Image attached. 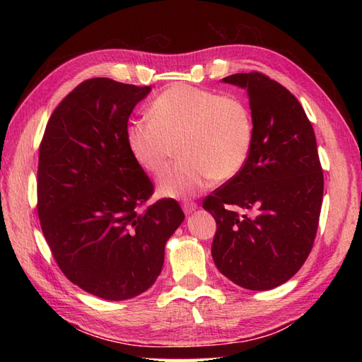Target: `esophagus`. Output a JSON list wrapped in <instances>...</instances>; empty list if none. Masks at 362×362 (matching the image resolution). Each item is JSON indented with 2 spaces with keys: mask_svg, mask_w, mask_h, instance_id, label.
Instances as JSON below:
<instances>
[{
  "mask_svg": "<svg viewBox=\"0 0 362 362\" xmlns=\"http://www.w3.org/2000/svg\"><path fill=\"white\" fill-rule=\"evenodd\" d=\"M182 209H183V211H185L187 214H189V213H193V211H196V209H197V204L196 202H183L182 204Z\"/></svg>",
  "mask_w": 362,
  "mask_h": 362,
  "instance_id": "obj_1",
  "label": "esophagus"
}]
</instances>
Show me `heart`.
Wrapping results in <instances>:
<instances>
[{"label": "heart", "mask_w": 362, "mask_h": 362, "mask_svg": "<svg viewBox=\"0 0 362 362\" xmlns=\"http://www.w3.org/2000/svg\"><path fill=\"white\" fill-rule=\"evenodd\" d=\"M253 122L236 96L183 83L168 87L148 107V118L129 122L127 148L144 173L166 169L177 144L180 160L158 180L160 196L187 199L214 179H232L249 157Z\"/></svg>", "instance_id": "1"}]
</instances>
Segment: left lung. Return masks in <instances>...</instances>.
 <instances>
[{"mask_svg": "<svg viewBox=\"0 0 362 362\" xmlns=\"http://www.w3.org/2000/svg\"><path fill=\"white\" fill-rule=\"evenodd\" d=\"M247 88L253 122L249 157L202 206L216 221L211 255L222 275L250 291L280 286L308 258L317 233L324 173L302 104L269 76H227Z\"/></svg>", "mask_w": 362, "mask_h": 362, "instance_id": "obj_1", "label": "left lung"}]
</instances>
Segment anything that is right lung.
Wrapping results in <instances>:
<instances>
[{"label":"right lung","instance_id":"1","mask_svg":"<svg viewBox=\"0 0 362 362\" xmlns=\"http://www.w3.org/2000/svg\"><path fill=\"white\" fill-rule=\"evenodd\" d=\"M149 91L83 81L52 112L38 149L45 240L68 280L105 300L136 297L156 283L165 244L185 219L174 199L146 205L153 185L127 148L129 117Z\"/></svg>","mask_w":362,"mask_h":362}]
</instances>
